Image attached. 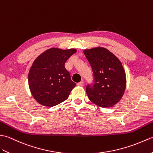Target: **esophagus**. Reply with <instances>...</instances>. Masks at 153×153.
I'll return each mask as SVG.
<instances>
[{
  "label": "esophagus",
  "mask_w": 153,
  "mask_h": 153,
  "mask_svg": "<svg viewBox=\"0 0 153 153\" xmlns=\"http://www.w3.org/2000/svg\"><path fill=\"white\" fill-rule=\"evenodd\" d=\"M83 84H84V82H82V81H81V82H78L76 84V85L79 86H83Z\"/></svg>",
  "instance_id": "34e87169"
}]
</instances>
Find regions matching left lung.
I'll return each instance as SVG.
<instances>
[{"label": "left lung", "mask_w": 153, "mask_h": 153, "mask_svg": "<svg viewBox=\"0 0 153 153\" xmlns=\"http://www.w3.org/2000/svg\"><path fill=\"white\" fill-rule=\"evenodd\" d=\"M94 74V83L86 91L91 102L101 107H113L123 96L126 86V73L120 61L102 47L84 50Z\"/></svg>", "instance_id": "obj_1"}]
</instances>
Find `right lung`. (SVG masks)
I'll return each instance as SVG.
<instances>
[{
    "label": "right lung",
    "instance_id": "1",
    "mask_svg": "<svg viewBox=\"0 0 153 153\" xmlns=\"http://www.w3.org/2000/svg\"><path fill=\"white\" fill-rule=\"evenodd\" d=\"M75 49L52 48L46 50L34 61L28 75L32 96L39 104L53 107L66 100L76 84L71 80L65 67Z\"/></svg>",
    "mask_w": 153,
    "mask_h": 153
}]
</instances>
